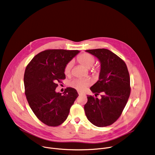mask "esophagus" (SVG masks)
<instances>
[{"mask_svg":"<svg viewBox=\"0 0 155 155\" xmlns=\"http://www.w3.org/2000/svg\"><path fill=\"white\" fill-rule=\"evenodd\" d=\"M78 95H80V94H81V93L79 92H78Z\"/></svg>","mask_w":155,"mask_h":155,"instance_id":"esophagus-1","label":"esophagus"}]
</instances>
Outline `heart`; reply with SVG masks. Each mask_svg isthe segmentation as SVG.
Here are the masks:
<instances>
[{
	"mask_svg": "<svg viewBox=\"0 0 155 155\" xmlns=\"http://www.w3.org/2000/svg\"><path fill=\"white\" fill-rule=\"evenodd\" d=\"M77 61L86 68H89L92 67L95 61V57L87 52H84L81 54L77 58ZM72 68V62L69 61L68 63L64 68V74L66 76H69L71 74ZM99 69L98 68H92L91 72L93 74H98ZM91 82L89 79H75L72 80L69 83V86L78 91H83L87 87L90 86Z\"/></svg>",
	"mask_w": 155,
	"mask_h": 155,
	"instance_id": "b5f03b06",
	"label": "heart"
}]
</instances>
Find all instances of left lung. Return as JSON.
<instances>
[{"mask_svg": "<svg viewBox=\"0 0 155 155\" xmlns=\"http://www.w3.org/2000/svg\"><path fill=\"white\" fill-rule=\"evenodd\" d=\"M86 52L101 62L99 80L90 89L95 97L101 94V98L87 95L85 114L94 125L106 127L120 118L127 103L131 91L129 73L124 60L109 49H89Z\"/></svg>", "mask_w": 155, "mask_h": 155, "instance_id": "left-lung-1", "label": "left lung"}]
</instances>
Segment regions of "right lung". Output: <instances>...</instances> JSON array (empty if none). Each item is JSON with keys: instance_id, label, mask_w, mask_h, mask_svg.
Listing matches in <instances>:
<instances>
[{"instance_id": "add662e5", "label": "right lung", "mask_w": 155, "mask_h": 155, "mask_svg": "<svg viewBox=\"0 0 155 155\" xmlns=\"http://www.w3.org/2000/svg\"><path fill=\"white\" fill-rule=\"evenodd\" d=\"M79 52L46 49L35 55L26 66L24 86L27 101L37 118L48 126L61 124L78 96L72 87H66L63 95L56 93L55 89L57 83L66 78L64 66Z\"/></svg>"}]
</instances>
